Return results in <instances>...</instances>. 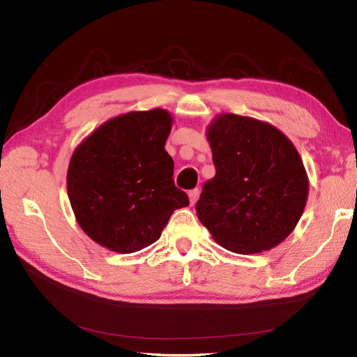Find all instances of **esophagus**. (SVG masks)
<instances>
[{"label": "esophagus", "instance_id": "34e87169", "mask_svg": "<svg viewBox=\"0 0 357 357\" xmlns=\"http://www.w3.org/2000/svg\"><path fill=\"white\" fill-rule=\"evenodd\" d=\"M199 198V190L198 188H193V190L188 192V201H190V206H193V204L198 201Z\"/></svg>", "mask_w": 357, "mask_h": 357}]
</instances>
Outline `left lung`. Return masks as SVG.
I'll use <instances>...</instances> for the list:
<instances>
[{
  "label": "left lung",
  "instance_id": "1",
  "mask_svg": "<svg viewBox=\"0 0 357 357\" xmlns=\"http://www.w3.org/2000/svg\"><path fill=\"white\" fill-rule=\"evenodd\" d=\"M215 178L196 215L219 245L238 255L271 250L304 213L308 176L299 151L265 121L221 113L207 127Z\"/></svg>",
  "mask_w": 357,
  "mask_h": 357
}]
</instances>
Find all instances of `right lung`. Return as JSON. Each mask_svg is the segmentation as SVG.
<instances>
[{
  "label": "right lung",
  "instance_id": "1",
  "mask_svg": "<svg viewBox=\"0 0 357 357\" xmlns=\"http://www.w3.org/2000/svg\"><path fill=\"white\" fill-rule=\"evenodd\" d=\"M173 116L165 109L127 112L105 121L75 149L67 195L87 236L116 253L153 244L176 208L188 206L174 187L165 151Z\"/></svg>",
  "mask_w": 357,
  "mask_h": 357
}]
</instances>
